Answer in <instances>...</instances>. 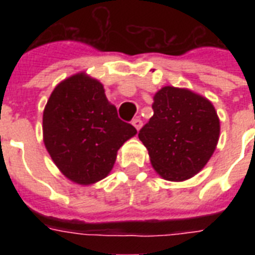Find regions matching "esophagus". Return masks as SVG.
I'll return each mask as SVG.
<instances>
[{
  "mask_svg": "<svg viewBox=\"0 0 255 255\" xmlns=\"http://www.w3.org/2000/svg\"><path fill=\"white\" fill-rule=\"evenodd\" d=\"M132 126H133V127H135L136 129L139 131L140 128H141V126H143V122H141V120H140L139 118H136V119L132 120Z\"/></svg>",
  "mask_w": 255,
  "mask_h": 255,
  "instance_id": "esophagus-1",
  "label": "esophagus"
}]
</instances>
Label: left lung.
I'll use <instances>...</instances> for the list:
<instances>
[{"label":"left lung","instance_id":"left-lung-1","mask_svg":"<svg viewBox=\"0 0 255 255\" xmlns=\"http://www.w3.org/2000/svg\"><path fill=\"white\" fill-rule=\"evenodd\" d=\"M153 116L139 131L152 167L165 180L184 181L213 155L220 120L213 104L186 88L165 86L153 96Z\"/></svg>","mask_w":255,"mask_h":255}]
</instances>
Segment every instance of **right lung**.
<instances>
[{"instance_id": "obj_1", "label": "right lung", "mask_w": 255, "mask_h": 255, "mask_svg": "<svg viewBox=\"0 0 255 255\" xmlns=\"http://www.w3.org/2000/svg\"><path fill=\"white\" fill-rule=\"evenodd\" d=\"M136 128L118 118L103 85L85 73L61 82L43 111V141L59 170L71 181L90 185L104 178L118 149Z\"/></svg>"}]
</instances>
